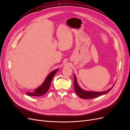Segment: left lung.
<instances>
[{
    "label": "left lung",
    "mask_w": 130,
    "mask_h": 130,
    "mask_svg": "<svg viewBox=\"0 0 130 130\" xmlns=\"http://www.w3.org/2000/svg\"><path fill=\"white\" fill-rule=\"evenodd\" d=\"M115 84H114L112 87L108 89L107 90H105L104 92H92V91H86L84 89H82L80 87V86L78 85L77 83L76 76L74 75V90L75 93L77 94L82 99H93V98H95L98 96H100L101 95H104V94H107L108 93L110 90H111L113 86H115Z\"/></svg>",
    "instance_id": "1"
}]
</instances>
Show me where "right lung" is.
Segmentation results:
<instances>
[{
    "label": "right lung",
    "mask_w": 130,
    "mask_h": 130,
    "mask_svg": "<svg viewBox=\"0 0 130 130\" xmlns=\"http://www.w3.org/2000/svg\"><path fill=\"white\" fill-rule=\"evenodd\" d=\"M58 69L54 70L52 72H51L45 78V81L41 85L40 87H38L37 89L34 90V92H27L26 94L29 96H41L45 94L48 89H49L51 82L53 80V78L55 75L58 71Z\"/></svg>",
    "instance_id": "1"
}]
</instances>
